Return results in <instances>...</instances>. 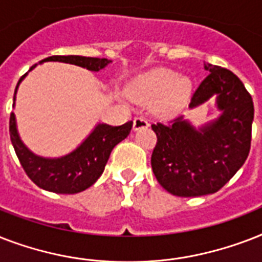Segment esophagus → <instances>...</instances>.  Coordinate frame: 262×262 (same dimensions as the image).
<instances>
[{"instance_id": "esophagus-1", "label": "esophagus", "mask_w": 262, "mask_h": 262, "mask_svg": "<svg viewBox=\"0 0 262 262\" xmlns=\"http://www.w3.org/2000/svg\"><path fill=\"white\" fill-rule=\"evenodd\" d=\"M148 121L145 118H143V117H136L135 119H133V129L135 130H140V129H145V127H148Z\"/></svg>"}]
</instances>
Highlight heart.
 I'll use <instances>...</instances> for the list:
<instances>
[{
  "instance_id": "heart-1",
  "label": "heart",
  "mask_w": 262,
  "mask_h": 262,
  "mask_svg": "<svg viewBox=\"0 0 262 262\" xmlns=\"http://www.w3.org/2000/svg\"><path fill=\"white\" fill-rule=\"evenodd\" d=\"M190 91V79L179 77L177 72L170 69H156L136 80L132 95L141 102L159 99L156 110L162 114H171L185 103Z\"/></svg>"
}]
</instances>
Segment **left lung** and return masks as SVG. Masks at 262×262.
Wrapping results in <instances>:
<instances>
[{
	"label": "left lung",
	"instance_id": "1",
	"mask_svg": "<svg viewBox=\"0 0 262 262\" xmlns=\"http://www.w3.org/2000/svg\"><path fill=\"white\" fill-rule=\"evenodd\" d=\"M209 75L193 94L190 108L216 96L222 114L195 129L183 117L154 123L158 141L151 164L158 182L178 197H199L222 189L248 159L254 106L232 72L205 65Z\"/></svg>",
	"mask_w": 262,
	"mask_h": 262
}]
</instances>
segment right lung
Returning <instances> with one entry per match:
<instances>
[{"instance_id":"add662e5","label":"right lung","mask_w":262,"mask_h":262,"mask_svg":"<svg viewBox=\"0 0 262 262\" xmlns=\"http://www.w3.org/2000/svg\"><path fill=\"white\" fill-rule=\"evenodd\" d=\"M49 61L72 63L92 72H99L111 62L107 58H94V57H81V55H53L42 59L39 63L49 62ZM35 67L36 63L31 67L30 71H32ZM26 76L27 73L18 80L16 85L13 107L17 88ZM132 125H133L132 121L123 123L121 126L98 123L94 130L91 132V135L75 151L61 158H43L31 152L18 136L16 117L13 113H10L9 133L14 152L26 174L35 185L53 193L75 194L85 190L98 181L99 177L103 174L113 148L129 136Z\"/></svg>"}]
</instances>
